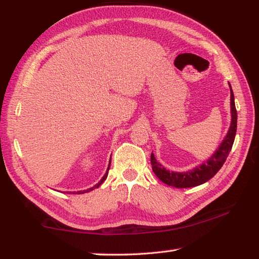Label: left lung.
Here are the masks:
<instances>
[{"instance_id": "left-lung-1", "label": "left lung", "mask_w": 259, "mask_h": 259, "mask_svg": "<svg viewBox=\"0 0 259 259\" xmlns=\"http://www.w3.org/2000/svg\"><path fill=\"white\" fill-rule=\"evenodd\" d=\"M231 88V85H230ZM231 113H232V122L231 126L227 133L226 137L223 140L221 146L218 150L213 153L210 159L204 162V163L195 166L194 169L190 170L186 172H174L170 170H166L163 165L160 164L156 161L154 154H151V164L152 169L156 177L161 182L169 186L178 187V188H187L201 185L205 182H208L210 178H212L214 175L218 172V170L222 168L226 157L229 156V153L233 146L235 134H236V121H238V114H236V108L234 104V95L231 88Z\"/></svg>"}]
</instances>
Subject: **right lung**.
Masks as SVG:
<instances>
[{
    "instance_id": "1",
    "label": "right lung",
    "mask_w": 259,
    "mask_h": 259,
    "mask_svg": "<svg viewBox=\"0 0 259 259\" xmlns=\"http://www.w3.org/2000/svg\"><path fill=\"white\" fill-rule=\"evenodd\" d=\"M109 165H111V163H109ZM109 165H108V169H107V171H106V174H105V175H104V177H103L102 179H100V182H99L98 184H96V185H95L94 187H91V188H88V190H85V191H78V192H77V193H78V194H82V193H88V192L93 191V190H95V188H97V187H99L100 185H102V184L104 183V181H105V179H106V178H107V175H108V170H109Z\"/></svg>"
}]
</instances>
